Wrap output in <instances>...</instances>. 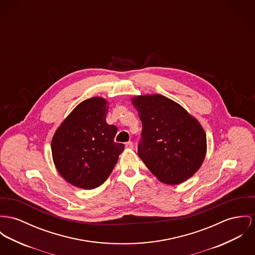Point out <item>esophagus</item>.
Here are the masks:
<instances>
[{"instance_id":"34e87169","label":"esophagus","mask_w":255,"mask_h":255,"mask_svg":"<svg viewBox=\"0 0 255 255\" xmlns=\"http://www.w3.org/2000/svg\"><path fill=\"white\" fill-rule=\"evenodd\" d=\"M125 146H126L127 148H133V147H134L133 141H128V142H126V143H125Z\"/></svg>"}]
</instances>
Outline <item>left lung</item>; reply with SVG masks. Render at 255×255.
I'll use <instances>...</instances> for the list:
<instances>
[{
    "label": "left lung",
    "mask_w": 255,
    "mask_h": 255,
    "mask_svg": "<svg viewBox=\"0 0 255 255\" xmlns=\"http://www.w3.org/2000/svg\"><path fill=\"white\" fill-rule=\"evenodd\" d=\"M142 123L137 154L163 183L179 184L201 167L207 151L206 133L196 118L163 95L132 98Z\"/></svg>",
    "instance_id": "1"
}]
</instances>
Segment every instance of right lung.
Wrapping results in <instances>:
<instances>
[{
	"label": "right lung",
	"instance_id": "right-lung-1",
	"mask_svg": "<svg viewBox=\"0 0 255 255\" xmlns=\"http://www.w3.org/2000/svg\"><path fill=\"white\" fill-rule=\"evenodd\" d=\"M106 99L81 102L61 123L51 140V151L59 174L83 189L100 186L118 163L124 144L115 141L118 128L106 122Z\"/></svg>",
	"mask_w": 255,
	"mask_h": 255
}]
</instances>
